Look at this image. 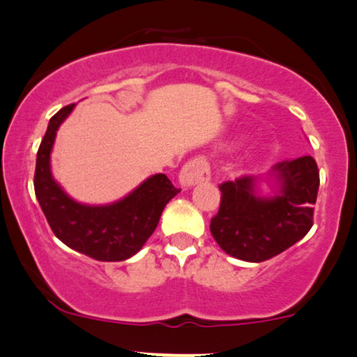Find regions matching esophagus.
Instances as JSON below:
<instances>
[{
  "mask_svg": "<svg viewBox=\"0 0 357 357\" xmlns=\"http://www.w3.org/2000/svg\"><path fill=\"white\" fill-rule=\"evenodd\" d=\"M211 165H208V161L204 156H196V158L189 160L181 168V173H179V183L186 188L199 183L211 181Z\"/></svg>",
  "mask_w": 357,
  "mask_h": 357,
  "instance_id": "34e87169",
  "label": "esophagus"
}]
</instances>
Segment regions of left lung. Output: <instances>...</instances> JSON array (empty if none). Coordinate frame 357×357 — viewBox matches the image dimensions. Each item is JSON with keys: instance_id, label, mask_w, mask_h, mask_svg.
I'll use <instances>...</instances> for the list:
<instances>
[{"instance_id": "1", "label": "left lung", "mask_w": 357, "mask_h": 357, "mask_svg": "<svg viewBox=\"0 0 357 357\" xmlns=\"http://www.w3.org/2000/svg\"><path fill=\"white\" fill-rule=\"evenodd\" d=\"M279 192L256 194L253 176L222 183L220 207L211 220L218 246L234 258L261 263L302 240L313 225L320 171L310 155L286 160L273 168Z\"/></svg>"}]
</instances>
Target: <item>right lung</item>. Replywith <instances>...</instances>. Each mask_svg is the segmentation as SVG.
Segmentation results:
<instances>
[{
    "label": "right lung",
    "mask_w": 357,
    "mask_h": 357,
    "mask_svg": "<svg viewBox=\"0 0 357 357\" xmlns=\"http://www.w3.org/2000/svg\"><path fill=\"white\" fill-rule=\"evenodd\" d=\"M75 104L61 107L50 119L37 151L34 189L42 212L56 238L71 250L98 261H123L140 251L158 225L161 212L179 189L166 178L155 174L109 206H84L66 196L50 171V151L60 123Z\"/></svg>",
    "instance_id": "add662e5"
}]
</instances>
